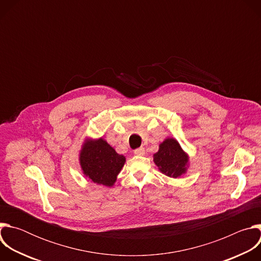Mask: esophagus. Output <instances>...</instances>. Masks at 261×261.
Wrapping results in <instances>:
<instances>
[{"mask_svg": "<svg viewBox=\"0 0 261 261\" xmlns=\"http://www.w3.org/2000/svg\"><path fill=\"white\" fill-rule=\"evenodd\" d=\"M144 153H145L144 147H138V148H136V150L134 151V154L137 155V156H143Z\"/></svg>", "mask_w": 261, "mask_h": 261, "instance_id": "esophagus-1", "label": "esophagus"}]
</instances>
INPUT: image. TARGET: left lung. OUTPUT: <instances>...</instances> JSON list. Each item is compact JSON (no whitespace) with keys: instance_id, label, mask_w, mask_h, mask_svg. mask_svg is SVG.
<instances>
[{"instance_id":"left-lung-1","label":"left lung","mask_w":261,"mask_h":261,"mask_svg":"<svg viewBox=\"0 0 261 261\" xmlns=\"http://www.w3.org/2000/svg\"><path fill=\"white\" fill-rule=\"evenodd\" d=\"M154 162L164 174L177 177L185 173L188 157L175 139L168 138L160 144L159 151L154 155Z\"/></svg>"}]
</instances>
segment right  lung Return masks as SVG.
<instances>
[{
	"label": "right lung",
	"mask_w": 261,
	"mask_h": 261,
	"mask_svg": "<svg viewBox=\"0 0 261 261\" xmlns=\"http://www.w3.org/2000/svg\"><path fill=\"white\" fill-rule=\"evenodd\" d=\"M126 159L119 155L102 138L86 143L81 153V165L84 173L94 182L113 186Z\"/></svg>",
	"instance_id": "right-lung-1"
}]
</instances>
